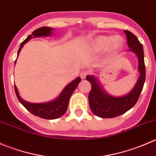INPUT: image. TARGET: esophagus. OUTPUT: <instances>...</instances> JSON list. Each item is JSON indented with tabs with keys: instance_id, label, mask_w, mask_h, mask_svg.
Wrapping results in <instances>:
<instances>
[{
	"instance_id": "esophagus-1",
	"label": "esophagus",
	"mask_w": 156,
	"mask_h": 156,
	"mask_svg": "<svg viewBox=\"0 0 156 156\" xmlns=\"http://www.w3.org/2000/svg\"><path fill=\"white\" fill-rule=\"evenodd\" d=\"M89 74L90 73H89L88 71H83L82 72H81V73H80V77H81L82 79H84V78H85L86 77L89 75Z\"/></svg>"
}]
</instances>
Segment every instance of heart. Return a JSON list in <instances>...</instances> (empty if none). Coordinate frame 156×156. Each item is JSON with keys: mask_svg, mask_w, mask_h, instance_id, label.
Listing matches in <instances>:
<instances>
[{"mask_svg": "<svg viewBox=\"0 0 156 156\" xmlns=\"http://www.w3.org/2000/svg\"><path fill=\"white\" fill-rule=\"evenodd\" d=\"M123 45V39L120 36H114L113 37L101 36L94 41V47L97 50H104L108 47L110 51L116 52L121 49Z\"/></svg>", "mask_w": 156, "mask_h": 156, "instance_id": "heart-1", "label": "heart"}]
</instances>
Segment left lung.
<instances>
[{
	"instance_id": "obj_1",
	"label": "left lung",
	"mask_w": 156,
	"mask_h": 156,
	"mask_svg": "<svg viewBox=\"0 0 156 156\" xmlns=\"http://www.w3.org/2000/svg\"><path fill=\"white\" fill-rule=\"evenodd\" d=\"M127 38L129 50L136 54L139 60L140 76L134 88L127 95L121 98H113L107 94L93 75L86 77V80L91 84V90L88 95L89 106L92 113L101 118H113L126 113L132 108L138 101L146 80V66L143 46L136 36L128 30H124Z\"/></svg>"
}]
</instances>
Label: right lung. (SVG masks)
Masks as SVG:
<instances>
[{
    "instance_id": "1",
    "label": "right lung",
    "mask_w": 156,
    "mask_h": 156,
    "mask_svg": "<svg viewBox=\"0 0 156 156\" xmlns=\"http://www.w3.org/2000/svg\"><path fill=\"white\" fill-rule=\"evenodd\" d=\"M52 30V28H49V27H40V28L33 31L32 34L29 35L27 39L21 43L20 47L19 50H18L17 55H19L20 52L23 45L26 43H27L32 37L50 36L52 34V33H51ZM16 61H15V63H16ZM81 80V79L80 77L77 78L76 79L74 80L73 81H72L70 84H69L65 87L64 90H62V92L58 98H57L56 99L51 101V102L44 103V104H31V103L27 102V101L21 99L20 97L19 96L17 88H16L15 85L14 90L16 97H17L18 101L22 104V105L28 111H30V113H33L35 116H39L40 118L46 119V120H54V119H57L60 117V116H62L66 113L68 108L69 99H70L71 96L73 94L74 90L76 89L77 86L78 85Z\"/></svg>"
}]
</instances>
